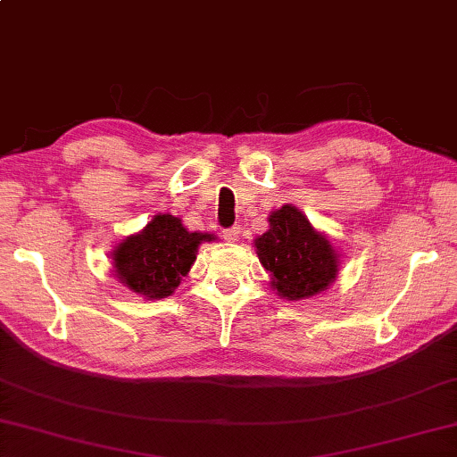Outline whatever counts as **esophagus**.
Returning a JSON list of instances; mask_svg holds the SVG:
<instances>
[{"label": "esophagus", "instance_id": "1", "mask_svg": "<svg viewBox=\"0 0 457 457\" xmlns=\"http://www.w3.org/2000/svg\"><path fill=\"white\" fill-rule=\"evenodd\" d=\"M238 237H240V227H232V228L222 230V238H225L227 243H237Z\"/></svg>", "mask_w": 457, "mask_h": 457}]
</instances>
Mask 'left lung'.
Segmentation results:
<instances>
[{"label": "left lung", "mask_w": 457, "mask_h": 457, "mask_svg": "<svg viewBox=\"0 0 457 457\" xmlns=\"http://www.w3.org/2000/svg\"><path fill=\"white\" fill-rule=\"evenodd\" d=\"M254 251L270 288L292 303L322 295L338 278V248L292 204L269 214V230L254 238Z\"/></svg>", "instance_id": "obj_1"}]
</instances>
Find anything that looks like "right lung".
Segmentation results:
<instances>
[{
    "label": "right lung",
    "mask_w": 457,
    "mask_h": 457,
    "mask_svg": "<svg viewBox=\"0 0 457 457\" xmlns=\"http://www.w3.org/2000/svg\"><path fill=\"white\" fill-rule=\"evenodd\" d=\"M214 238L211 232H191L173 214L157 212L111 253L115 278L145 300L167 298L191 270L201 243Z\"/></svg>",
    "instance_id": "1"
}]
</instances>
